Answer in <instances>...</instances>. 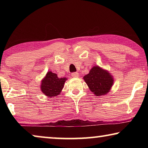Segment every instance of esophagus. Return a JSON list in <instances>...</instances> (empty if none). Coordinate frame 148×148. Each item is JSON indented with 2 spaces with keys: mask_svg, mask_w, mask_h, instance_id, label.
I'll return each mask as SVG.
<instances>
[{
  "mask_svg": "<svg viewBox=\"0 0 148 148\" xmlns=\"http://www.w3.org/2000/svg\"><path fill=\"white\" fill-rule=\"evenodd\" d=\"M71 76L74 77H77L79 76V74L77 72H73V73L71 74Z\"/></svg>",
  "mask_w": 148,
  "mask_h": 148,
  "instance_id": "obj_1",
  "label": "esophagus"
}]
</instances>
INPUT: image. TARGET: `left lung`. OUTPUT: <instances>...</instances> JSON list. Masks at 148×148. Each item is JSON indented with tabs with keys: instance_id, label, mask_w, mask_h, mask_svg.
Wrapping results in <instances>:
<instances>
[{
	"instance_id": "8db88e82",
	"label": "left lung",
	"mask_w": 148,
	"mask_h": 148,
	"mask_svg": "<svg viewBox=\"0 0 148 148\" xmlns=\"http://www.w3.org/2000/svg\"><path fill=\"white\" fill-rule=\"evenodd\" d=\"M84 79L91 91L96 96L104 95L110 92L114 84V78L110 72L101 67L94 66Z\"/></svg>"
}]
</instances>
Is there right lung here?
I'll list each match as a JSON object with an SVG mask.
<instances>
[{
  "mask_svg": "<svg viewBox=\"0 0 148 148\" xmlns=\"http://www.w3.org/2000/svg\"><path fill=\"white\" fill-rule=\"evenodd\" d=\"M66 79V77H59L57 74L49 71L41 82V91L49 98L56 97L61 93Z\"/></svg>",
  "mask_w": 148,
  "mask_h": 148,
  "instance_id": "add662e5",
  "label": "right lung"
}]
</instances>
